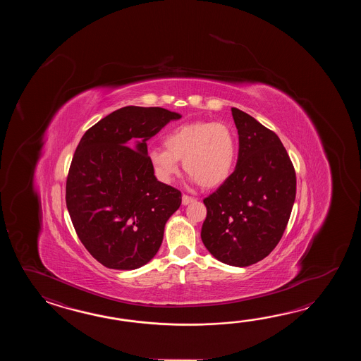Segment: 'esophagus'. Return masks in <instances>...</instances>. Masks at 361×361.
I'll list each match as a JSON object with an SVG mask.
<instances>
[{
  "label": "esophagus",
  "mask_w": 361,
  "mask_h": 361,
  "mask_svg": "<svg viewBox=\"0 0 361 361\" xmlns=\"http://www.w3.org/2000/svg\"><path fill=\"white\" fill-rule=\"evenodd\" d=\"M193 201H195V199L191 197V196H188V195H183V197H182V204L183 205H188V204H191Z\"/></svg>",
  "instance_id": "obj_1"
}]
</instances>
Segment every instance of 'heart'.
I'll use <instances>...</instances> for the list:
<instances>
[{"instance_id": "b5f03b06", "label": "heart", "mask_w": 361, "mask_h": 361, "mask_svg": "<svg viewBox=\"0 0 361 361\" xmlns=\"http://www.w3.org/2000/svg\"><path fill=\"white\" fill-rule=\"evenodd\" d=\"M165 148H152L149 161L157 177L170 182L179 171V160L195 183L212 190L231 177L238 139L228 123L197 120L180 123L165 135Z\"/></svg>"}]
</instances>
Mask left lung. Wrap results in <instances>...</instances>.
<instances>
[{"label":"left lung","instance_id":"8db88e82","mask_svg":"<svg viewBox=\"0 0 361 361\" xmlns=\"http://www.w3.org/2000/svg\"><path fill=\"white\" fill-rule=\"evenodd\" d=\"M231 111L238 133V165L204 199L201 240L218 261L246 267L266 258L283 238L297 178L276 134L238 108Z\"/></svg>","mask_w":361,"mask_h":361}]
</instances>
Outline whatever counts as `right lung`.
Wrapping results in <instances>:
<instances>
[{"label": "right lung", "instance_id": "add662e5", "mask_svg": "<svg viewBox=\"0 0 361 361\" xmlns=\"http://www.w3.org/2000/svg\"><path fill=\"white\" fill-rule=\"evenodd\" d=\"M179 118L165 108L128 106L86 130L77 146L66 204L80 241L108 269L151 261L182 204L179 190L156 179L147 151V140Z\"/></svg>", "mask_w": 361, "mask_h": 361}]
</instances>
